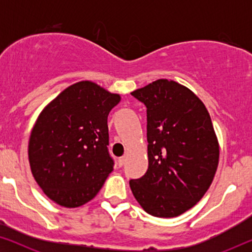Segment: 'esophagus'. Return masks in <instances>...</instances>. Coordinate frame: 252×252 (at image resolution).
<instances>
[{"mask_svg":"<svg viewBox=\"0 0 252 252\" xmlns=\"http://www.w3.org/2000/svg\"><path fill=\"white\" fill-rule=\"evenodd\" d=\"M125 160H126L125 157H120L119 159H118V165H119V166H123V165L125 164Z\"/></svg>","mask_w":252,"mask_h":252,"instance_id":"1","label":"esophagus"}]
</instances>
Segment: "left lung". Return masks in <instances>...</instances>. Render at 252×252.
<instances>
[{
    "mask_svg": "<svg viewBox=\"0 0 252 252\" xmlns=\"http://www.w3.org/2000/svg\"><path fill=\"white\" fill-rule=\"evenodd\" d=\"M147 106L149 166L129 186L149 215L173 218L201 199L217 172L219 142L204 103L173 80L158 79L130 93Z\"/></svg>",
    "mask_w": 252,
    "mask_h": 252,
    "instance_id": "1",
    "label": "left lung"
}]
</instances>
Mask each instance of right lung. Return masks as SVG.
I'll return each instance as SVG.
<instances>
[{
  "label": "right lung",
  "instance_id": "right-lung-1",
  "mask_svg": "<svg viewBox=\"0 0 252 252\" xmlns=\"http://www.w3.org/2000/svg\"><path fill=\"white\" fill-rule=\"evenodd\" d=\"M93 81H79L48 103L29 141L36 184L51 201L78 208L92 201L113 170L108 115L120 102Z\"/></svg>",
  "mask_w": 252,
  "mask_h": 252
}]
</instances>
